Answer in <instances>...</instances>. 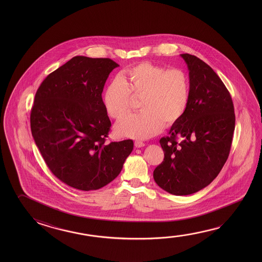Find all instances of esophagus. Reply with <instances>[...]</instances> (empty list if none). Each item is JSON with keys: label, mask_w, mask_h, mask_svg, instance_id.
Masks as SVG:
<instances>
[{"label": "esophagus", "mask_w": 262, "mask_h": 262, "mask_svg": "<svg viewBox=\"0 0 262 262\" xmlns=\"http://www.w3.org/2000/svg\"><path fill=\"white\" fill-rule=\"evenodd\" d=\"M134 145L136 148H142L143 146H145V143L144 142H140V141H136V142H134Z\"/></svg>", "instance_id": "esophagus-1"}]
</instances>
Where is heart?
Masks as SVG:
<instances>
[{
    "label": "heart",
    "mask_w": 262,
    "mask_h": 262,
    "mask_svg": "<svg viewBox=\"0 0 262 262\" xmlns=\"http://www.w3.org/2000/svg\"><path fill=\"white\" fill-rule=\"evenodd\" d=\"M130 97L141 99L142 112L125 118L115 126L120 137L144 140L163 128L176 125L185 115L190 97V83L183 69H169L142 62L126 69L123 80L117 77L104 93L107 115L120 120L129 113Z\"/></svg>",
    "instance_id": "b5f03b06"
}]
</instances>
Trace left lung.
<instances>
[{"instance_id":"obj_1","label":"left lung","mask_w":262,"mask_h":262,"mask_svg":"<svg viewBox=\"0 0 262 262\" xmlns=\"http://www.w3.org/2000/svg\"><path fill=\"white\" fill-rule=\"evenodd\" d=\"M181 56L189 70L188 106L160 140L164 159L154 178L168 193L187 195L219 176L229 155L236 118L231 96L214 70L195 56Z\"/></svg>"}]
</instances>
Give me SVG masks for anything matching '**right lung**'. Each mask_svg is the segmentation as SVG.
I'll list each match as a JSON object with an SVG mask.
<instances>
[{"label": "right lung", "mask_w": 262, "mask_h": 262, "mask_svg": "<svg viewBox=\"0 0 262 262\" xmlns=\"http://www.w3.org/2000/svg\"><path fill=\"white\" fill-rule=\"evenodd\" d=\"M117 67L110 58L74 56L35 93L30 115L35 144L53 174L73 188L110 184L133 151V140L106 142L112 122L101 94Z\"/></svg>", "instance_id": "1"}]
</instances>
